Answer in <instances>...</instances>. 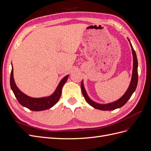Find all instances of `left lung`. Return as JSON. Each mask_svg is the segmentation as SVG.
<instances>
[{
  "instance_id": "8db88e82",
  "label": "left lung",
  "mask_w": 151,
  "mask_h": 151,
  "mask_svg": "<svg viewBox=\"0 0 151 151\" xmlns=\"http://www.w3.org/2000/svg\"><path fill=\"white\" fill-rule=\"evenodd\" d=\"M128 40H129V42L130 43L132 55H133V70H132V79H131L130 83L129 88H128L125 94H123L120 99H118L115 101L106 103V104H101V103L95 102L89 97L88 93H87L86 89L84 88L83 80L81 82L82 92H83V94L86 99V101H87V103H88L91 106H93L96 109H100V110H104V111H110L117 108H120L122 107L123 105L125 104V103L128 101V100L130 98L132 94L134 93V91L136 89L137 86V83H138V71H137L138 61H137V58L135 52L133 48V47H132L131 42H130L129 38H128Z\"/></svg>"
}]
</instances>
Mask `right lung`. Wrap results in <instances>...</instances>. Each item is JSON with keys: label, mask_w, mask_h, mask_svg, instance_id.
<instances>
[{"label": "right lung", "mask_w": 151, "mask_h": 151, "mask_svg": "<svg viewBox=\"0 0 151 151\" xmlns=\"http://www.w3.org/2000/svg\"><path fill=\"white\" fill-rule=\"evenodd\" d=\"M69 74L67 75L60 81L54 92L48 96L42 98H32L26 95L17 88L14 79L13 67L12 64V70L10 77L11 88L16 98L22 106L28 108L30 110L35 111H40L46 110L51 108L55 104L60 98L62 94V89L63 85L67 81Z\"/></svg>", "instance_id": "add662e5"}]
</instances>
